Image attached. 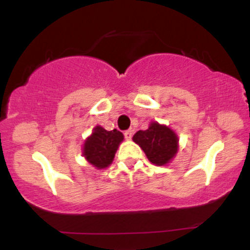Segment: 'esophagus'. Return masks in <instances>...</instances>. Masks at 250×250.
Here are the masks:
<instances>
[{
	"instance_id": "esophagus-1",
	"label": "esophagus",
	"mask_w": 250,
	"mask_h": 250,
	"mask_svg": "<svg viewBox=\"0 0 250 250\" xmlns=\"http://www.w3.org/2000/svg\"><path fill=\"white\" fill-rule=\"evenodd\" d=\"M125 137L127 140H130L131 137H133V130H131V129H129V130H125Z\"/></svg>"
}]
</instances>
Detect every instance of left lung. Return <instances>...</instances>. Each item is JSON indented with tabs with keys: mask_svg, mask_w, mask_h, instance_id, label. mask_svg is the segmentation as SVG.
I'll list each match as a JSON object with an SVG mask.
<instances>
[{
	"mask_svg": "<svg viewBox=\"0 0 250 250\" xmlns=\"http://www.w3.org/2000/svg\"><path fill=\"white\" fill-rule=\"evenodd\" d=\"M133 141L142 148L148 160L156 166H165L174 159L179 149L177 135L167 125L151 122L147 130H139Z\"/></svg>",
	"mask_w": 250,
	"mask_h": 250,
	"instance_id": "left-lung-1",
	"label": "left lung"
}]
</instances>
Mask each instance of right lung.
Segmentation results:
<instances>
[{"instance_id":"right-lung-1","label":"right lung","mask_w":250,"mask_h":250,"mask_svg":"<svg viewBox=\"0 0 250 250\" xmlns=\"http://www.w3.org/2000/svg\"><path fill=\"white\" fill-rule=\"evenodd\" d=\"M123 141V134L116 130H105L96 125L93 133L83 145V156L97 169L107 168L111 165L120 143Z\"/></svg>"}]
</instances>
